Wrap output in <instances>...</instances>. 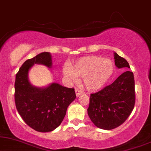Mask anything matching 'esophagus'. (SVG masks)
<instances>
[{"label": "esophagus", "instance_id": "obj_1", "mask_svg": "<svg viewBox=\"0 0 151 151\" xmlns=\"http://www.w3.org/2000/svg\"><path fill=\"white\" fill-rule=\"evenodd\" d=\"M75 91H76V96H77V97H78L80 96V95H81L82 93V92L81 91L78 89V88H76Z\"/></svg>", "mask_w": 151, "mask_h": 151}]
</instances>
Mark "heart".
<instances>
[{
	"mask_svg": "<svg viewBox=\"0 0 151 151\" xmlns=\"http://www.w3.org/2000/svg\"><path fill=\"white\" fill-rule=\"evenodd\" d=\"M114 64L109 58L90 55L82 57L69 67H65L64 76L71 82H76L78 77H82L84 86L90 91L98 90L109 81L113 71Z\"/></svg>",
	"mask_w": 151,
	"mask_h": 151,
	"instance_id": "obj_1",
	"label": "heart"
}]
</instances>
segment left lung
Segmentation results:
<instances>
[{
  "label": "left lung",
  "mask_w": 151,
  "mask_h": 151,
  "mask_svg": "<svg viewBox=\"0 0 151 151\" xmlns=\"http://www.w3.org/2000/svg\"><path fill=\"white\" fill-rule=\"evenodd\" d=\"M115 65L118 69L130 68L124 58L114 53ZM135 102L133 73L127 71L112 84L91 94L87 109L91 120L98 128L111 130L124 122L133 110Z\"/></svg>",
  "instance_id": "8db88e82"
}]
</instances>
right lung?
Masks as SVG:
<instances>
[{"instance_id":"right-lung-1","label":"right lung","mask_w":151,"mask_h":151,"mask_svg":"<svg viewBox=\"0 0 151 151\" xmlns=\"http://www.w3.org/2000/svg\"><path fill=\"white\" fill-rule=\"evenodd\" d=\"M34 64L51 69V55L39 53L27 60L16 75L15 103L17 111L29 127L38 132H50L58 127L66 115L67 107L76 98L73 88L52 83L45 88L33 86L28 73Z\"/></svg>"}]
</instances>
